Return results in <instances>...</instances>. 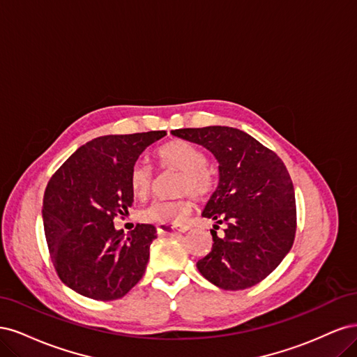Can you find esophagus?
I'll return each instance as SVG.
<instances>
[{"label":"esophagus","mask_w":357,"mask_h":357,"mask_svg":"<svg viewBox=\"0 0 357 357\" xmlns=\"http://www.w3.org/2000/svg\"><path fill=\"white\" fill-rule=\"evenodd\" d=\"M186 231H188V226H181V228H174V226H167V225L158 226L159 235H178V234H185Z\"/></svg>","instance_id":"obj_1"}]
</instances>
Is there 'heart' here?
<instances>
[{
    "instance_id": "heart-1",
    "label": "heart",
    "mask_w": 357,
    "mask_h": 357,
    "mask_svg": "<svg viewBox=\"0 0 357 357\" xmlns=\"http://www.w3.org/2000/svg\"><path fill=\"white\" fill-rule=\"evenodd\" d=\"M156 158L162 168L180 171L176 178V193H185L172 199L155 201L142 210V218L147 223L174 226L185 220L190 210L192 195L208 197L214 190V178L207 169V158L197 146L185 139H169L156 150ZM153 171L144 162H137L131 169V189L137 198H146L153 186Z\"/></svg>"
}]
</instances>
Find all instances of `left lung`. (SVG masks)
Masks as SVG:
<instances>
[{
    "label": "left lung",
    "instance_id": "1",
    "mask_svg": "<svg viewBox=\"0 0 357 357\" xmlns=\"http://www.w3.org/2000/svg\"><path fill=\"white\" fill-rule=\"evenodd\" d=\"M171 134L205 147L219 164V185L202 215L225 223V236L211 231L214 244L198 261V271L225 290L262 282L295 240V192L283 160L236 128H185Z\"/></svg>",
    "mask_w": 357,
    "mask_h": 357
}]
</instances>
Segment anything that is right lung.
<instances>
[{"label":"right lung","instance_id":"obj_1","mask_svg":"<svg viewBox=\"0 0 357 357\" xmlns=\"http://www.w3.org/2000/svg\"><path fill=\"white\" fill-rule=\"evenodd\" d=\"M165 131L104 135L79 147L52 176L43 199V225L56 273L77 294L113 301L142 280L156 238L153 225L131 234L114 228L134 202L131 169Z\"/></svg>","mask_w":357,"mask_h":357}]
</instances>
